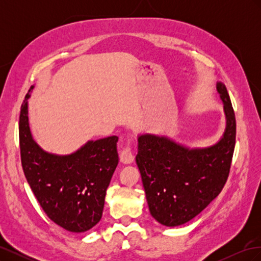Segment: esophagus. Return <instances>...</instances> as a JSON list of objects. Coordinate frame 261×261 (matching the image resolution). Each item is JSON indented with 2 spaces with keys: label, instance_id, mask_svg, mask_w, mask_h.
<instances>
[{
  "label": "esophagus",
  "instance_id": "obj_1",
  "mask_svg": "<svg viewBox=\"0 0 261 261\" xmlns=\"http://www.w3.org/2000/svg\"><path fill=\"white\" fill-rule=\"evenodd\" d=\"M120 161L123 164H129V163H132L134 161V154H133L132 147H130L129 144L126 146L121 151V153H120Z\"/></svg>",
  "mask_w": 261,
  "mask_h": 261
}]
</instances>
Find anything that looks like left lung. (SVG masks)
<instances>
[{"instance_id":"1","label":"left lung","mask_w":261,"mask_h":261,"mask_svg":"<svg viewBox=\"0 0 261 261\" xmlns=\"http://www.w3.org/2000/svg\"><path fill=\"white\" fill-rule=\"evenodd\" d=\"M224 103L226 128L218 144L188 149L167 137L140 135L136 163L151 216L163 225L191 221L222 191L230 174L236 120L225 86L217 85Z\"/></svg>"}]
</instances>
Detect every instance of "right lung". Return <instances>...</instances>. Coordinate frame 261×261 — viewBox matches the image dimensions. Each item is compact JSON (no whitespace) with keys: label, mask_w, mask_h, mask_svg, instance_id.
<instances>
[{"label":"right lung","mask_w":261,"mask_h":261,"mask_svg":"<svg viewBox=\"0 0 261 261\" xmlns=\"http://www.w3.org/2000/svg\"><path fill=\"white\" fill-rule=\"evenodd\" d=\"M19 115V146L23 173L41 208L69 232L90 230L102 217L107 188L118 163V137L88 141L69 155L43 151L31 136L28 98Z\"/></svg>","instance_id":"right-lung-1"}]
</instances>
